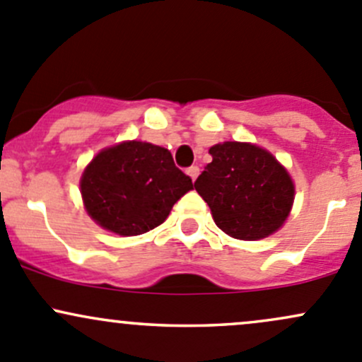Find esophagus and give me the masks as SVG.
I'll return each mask as SVG.
<instances>
[{
  "mask_svg": "<svg viewBox=\"0 0 362 362\" xmlns=\"http://www.w3.org/2000/svg\"><path fill=\"white\" fill-rule=\"evenodd\" d=\"M187 175L192 178V182L196 180L197 175H199V166H191V168H187Z\"/></svg>",
  "mask_w": 362,
  "mask_h": 362,
  "instance_id": "34e87169",
  "label": "esophagus"
}]
</instances>
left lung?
Returning a JSON list of instances; mask_svg holds the SVG:
<instances>
[{
	"mask_svg": "<svg viewBox=\"0 0 362 362\" xmlns=\"http://www.w3.org/2000/svg\"><path fill=\"white\" fill-rule=\"evenodd\" d=\"M194 182L213 220L230 238L257 241L271 235L290 215L295 185L269 151L248 142H223Z\"/></svg>",
	"mask_w": 362,
	"mask_h": 362,
	"instance_id": "obj_1",
	"label": "left lung"
}]
</instances>
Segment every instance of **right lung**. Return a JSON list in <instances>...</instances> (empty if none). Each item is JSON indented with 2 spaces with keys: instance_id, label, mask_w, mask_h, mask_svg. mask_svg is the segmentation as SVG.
Returning a JSON list of instances; mask_svg holds the SVG:
<instances>
[{
  "instance_id": "right-lung-1",
  "label": "right lung",
  "mask_w": 362,
  "mask_h": 362,
  "mask_svg": "<svg viewBox=\"0 0 362 362\" xmlns=\"http://www.w3.org/2000/svg\"><path fill=\"white\" fill-rule=\"evenodd\" d=\"M79 185L86 211L102 229L139 235L165 222L192 180L168 149L128 140L98 152Z\"/></svg>"
}]
</instances>
